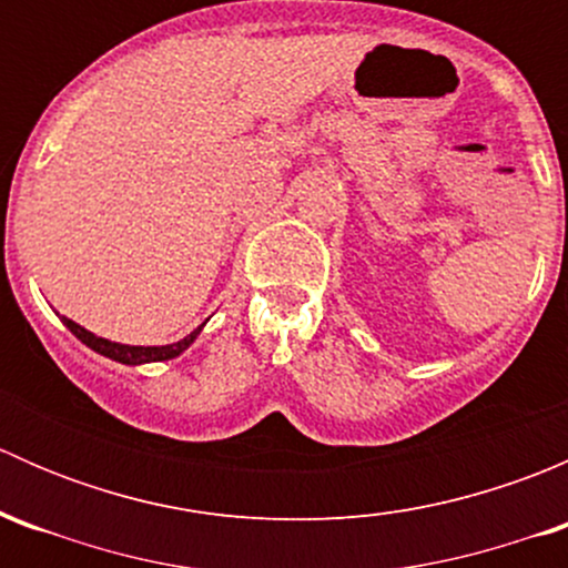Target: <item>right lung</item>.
Returning <instances> with one entry per match:
<instances>
[{
	"label": "right lung",
	"mask_w": 568,
	"mask_h": 568,
	"mask_svg": "<svg viewBox=\"0 0 568 568\" xmlns=\"http://www.w3.org/2000/svg\"><path fill=\"white\" fill-rule=\"evenodd\" d=\"M62 324H65L68 329H71L73 335L84 343V346H90L93 352L104 354V357L114 359V363H123V365H142V363H162V359H173L181 352H186V348L194 343V337L200 335V329H203V324H200L192 335H186L183 341H178V343H168V346H125V343H112V341H106V337L93 335V332H88L84 326H79L77 321H71L65 316H62Z\"/></svg>",
	"instance_id": "add662e5"
}]
</instances>
